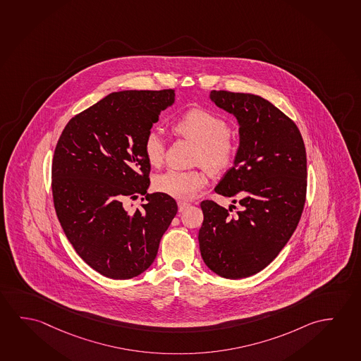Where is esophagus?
<instances>
[{
	"mask_svg": "<svg viewBox=\"0 0 361 361\" xmlns=\"http://www.w3.org/2000/svg\"><path fill=\"white\" fill-rule=\"evenodd\" d=\"M188 202H182V200H180V202H178V209H179V212H183L184 209H185V208H188Z\"/></svg>",
	"mask_w": 361,
	"mask_h": 361,
	"instance_id": "1",
	"label": "esophagus"
}]
</instances>
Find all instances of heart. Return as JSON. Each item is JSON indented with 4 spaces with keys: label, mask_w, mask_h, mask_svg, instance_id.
<instances>
[{
    "label": "heart",
    "mask_w": 361,
    "mask_h": 361,
    "mask_svg": "<svg viewBox=\"0 0 361 361\" xmlns=\"http://www.w3.org/2000/svg\"><path fill=\"white\" fill-rule=\"evenodd\" d=\"M178 137L198 144L195 164H202L213 174L228 169L235 158V145L228 132V124L219 115L206 109H190L173 123ZM143 152L149 164L161 166L164 158V142L157 130H150L143 142ZM207 184L204 173L198 169H171L155 178V188L177 200H192Z\"/></svg>",
    "instance_id": "b5f03b06"
}]
</instances>
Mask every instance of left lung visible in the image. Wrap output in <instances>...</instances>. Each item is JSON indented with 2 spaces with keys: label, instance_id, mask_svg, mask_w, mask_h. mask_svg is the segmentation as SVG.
<instances>
[{
  "label": "left lung",
  "instance_id": "1",
  "mask_svg": "<svg viewBox=\"0 0 361 361\" xmlns=\"http://www.w3.org/2000/svg\"><path fill=\"white\" fill-rule=\"evenodd\" d=\"M209 97L240 126L233 166L214 190L238 195L240 209L232 214V207L200 203V255L214 274L237 280L269 266L298 227L307 185L306 150L296 124L264 97L224 90Z\"/></svg>",
  "mask_w": 361,
  "mask_h": 361
}]
</instances>
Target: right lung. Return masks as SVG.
Masks as SVG:
<instances>
[{"mask_svg": "<svg viewBox=\"0 0 361 361\" xmlns=\"http://www.w3.org/2000/svg\"><path fill=\"white\" fill-rule=\"evenodd\" d=\"M176 92H111L75 115L52 159V197L59 221L76 253L100 275L128 280L153 264L161 235L178 206L171 195L149 188L145 135ZM144 195L140 210L125 200Z\"/></svg>", "mask_w": 361, "mask_h": 361, "instance_id": "right-lung-1", "label": "right lung"}]
</instances>
